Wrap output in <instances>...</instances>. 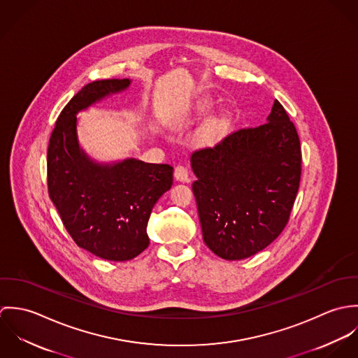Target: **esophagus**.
Masks as SVG:
<instances>
[{
	"label": "esophagus",
	"mask_w": 358,
	"mask_h": 358,
	"mask_svg": "<svg viewBox=\"0 0 358 358\" xmlns=\"http://www.w3.org/2000/svg\"><path fill=\"white\" fill-rule=\"evenodd\" d=\"M173 176L179 182H187L189 180V171L185 165H176L173 171Z\"/></svg>",
	"instance_id": "obj_1"
}]
</instances>
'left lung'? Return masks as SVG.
<instances>
[{
  "label": "left lung",
  "mask_w": 358,
  "mask_h": 358,
  "mask_svg": "<svg viewBox=\"0 0 358 358\" xmlns=\"http://www.w3.org/2000/svg\"><path fill=\"white\" fill-rule=\"evenodd\" d=\"M190 161L203 237L213 254L245 259L281 234L302 175L301 141L281 103L266 124L234 131Z\"/></svg>",
  "instance_id": "obj_1"
}]
</instances>
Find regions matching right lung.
<instances>
[{
	"instance_id": "add662e5",
	"label": "right lung",
	"mask_w": 358,
	"mask_h": 358,
	"mask_svg": "<svg viewBox=\"0 0 358 358\" xmlns=\"http://www.w3.org/2000/svg\"><path fill=\"white\" fill-rule=\"evenodd\" d=\"M129 83L113 78L87 84L59 114L47 155L48 193L67 233L78 247L114 262L134 259L149 247L152 209L173 180L168 164L131 158L102 166L78 148L76 114Z\"/></svg>"
}]
</instances>
